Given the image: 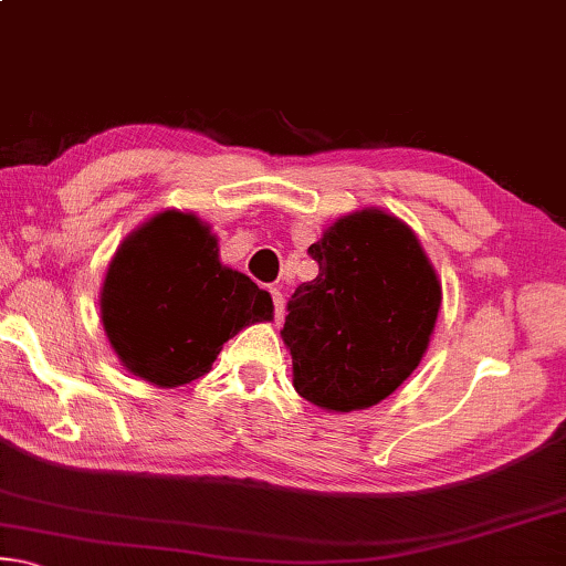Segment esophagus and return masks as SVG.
Returning a JSON list of instances; mask_svg holds the SVG:
<instances>
[{"label": "esophagus", "mask_w": 566, "mask_h": 566, "mask_svg": "<svg viewBox=\"0 0 566 566\" xmlns=\"http://www.w3.org/2000/svg\"><path fill=\"white\" fill-rule=\"evenodd\" d=\"M270 292H272V300H274V319H276V324H282L284 322V314H286V310H284V294L280 290H270Z\"/></svg>", "instance_id": "34e87169"}]
</instances>
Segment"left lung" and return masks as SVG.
I'll use <instances>...</instances> for the list:
<instances>
[{"mask_svg": "<svg viewBox=\"0 0 566 566\" xmlns=\"http://www.w3.org/2000/svg\"><path fill=\"white\" fill-rule=\"evenodd\" d=\"M310 254L319 274L296 286L282 329L294 389L327 411L375 407L427 354L442 282L411 227L379 207L339 217Z\"/></svg>", "mask_w": 566, "mask_h": 566, "instance_id": "left-lung-1", "label": "left lung"}]
</instances>
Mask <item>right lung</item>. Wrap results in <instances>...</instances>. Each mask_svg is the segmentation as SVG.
I'll return each instance as SVG.
<instances>
[{
  "label": "right lung",
  "mask_w": 566,
  "mask_h": 566,
  "mask_svg": "<svg viewBox=\"0 0 566 566\" xmlns=\"http://www.w3.org/2000/svg\"><path fill=\"white\" fill-rule=\"evenodd\" d=\"M104 334L129 375L175 389L212 369L224 342L272 322L270 292L219 262L195 212H165L124 237L99 292Z\"/></svg>",
  "instance_id": "add662e5"
}]
</instances>
